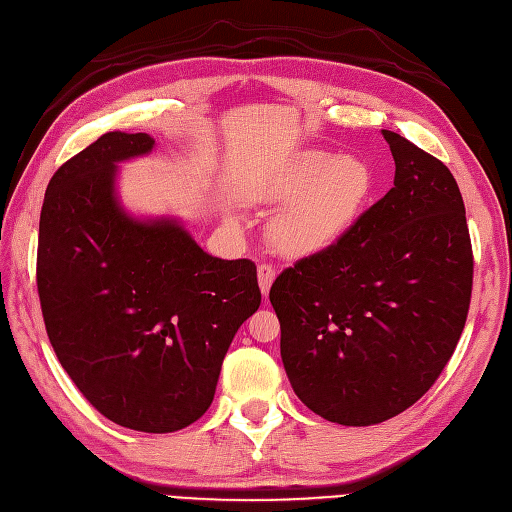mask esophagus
Returning <instances> with one entry per match:
<instances>
[{"instance_id": "1", "label": "esophagus", "mask_w": 512, "mask_h": 512, "mask_svg": "<svg viewBox=\"0 0 512 512\" xmlns=\"http://www.w3.org/2000/svg\"><path fill=\"white\" fill-rule=\"evenodd\" d=\"M257 278H259V289H261V293L268 297L272 282H274V278H276V270L270 266V263H259Z\"/></svg>"}]
</instances>
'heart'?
<instances>
[{"label": "heart", "instance_id": "b5f03b06", "mask_svg": "<svg viewBox=\"0 0 512 512\" xmlns=\"http://www.w3.org/2000/svg\"><path fill=\"white\" fill-rule=\"evenodd\" d=\"M371 189L373 177L365 162L304 149L272 170L255 196L287 202L274 219L272 242L289 257H308L327 251L350 230Z\"/></svg>", "mask_w": 512, "mask_h": 512}]
</instances>
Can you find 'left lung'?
<instances>
[{
    "label": "left lung",
    "mask_w": 512,
    "mask_h": 512,
    "mask_svg": "<svg viewBox=\"0 0 512 512\" xmlns=\"http://www.w3.org/2000/svg\"><path fill=\"white\" fill-rule=\"evenodd\" d=\"M394 187L270 289L295 394L335 424L386 422L430 390L464 331L472 244L449 168L392 130Z\"/></svg>",
    "instance_id": "obj_1"
}]
</instances>
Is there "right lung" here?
Listing matches in <instances>:
<instances>
[{"label":"right lung","mask_w":512,"mask_h":512,"mask_svg":"<svg viewBox=\"0 0 512 512\" xmlns=\"http://www.w3.org/2000/svg\"><path fill=\"white\" fill-rule=\"evenodd\" d=\"M154 143L105 132L52 175L37 293L50 344L86 401L124 428L162 434L211 407L225 352L261 291L251 259L213 257L177 221L122 211L116 164Z\"/></svg>","instance_id":"add662e5"}]
</instances>
